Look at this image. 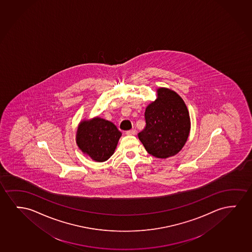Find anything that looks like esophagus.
Masks as SVG:
<instances>
[{"mask_svg": "<svg viewBox=\"0 0 252 252\" xmlns=\"http://www.w3.org/2000/svg\"><path fill=\"white\" fill-rule=\"evenodd\" d=\"M135 134V129H130V130H127L126 131V135H134Z\"/></svg>", "mask_w": 252, "mask_h": 252, "instance_id": "1", "label": "esophagus"}]
</instances>
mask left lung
<instances>
[{
    "label": "left lung",
    "mask_w": 252,
    "mask_h": 252,
    "mask_svg": "<svg viewBox=\"0 0 252 252\" xmlns=\"http://www.w3.org/2000/svg\"><path fill=\"white\" fill-rule=\"evenodd\" d=\"M146 126L138 134L151 156L166 159L181 151L191 128L186 103L170 89L159 88L157 98L145 110Z\"/></svg>",
    "instance_id": "8db88e82"
}]
</instances>
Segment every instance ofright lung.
<instances>
[{
	"instance_id": "obj_1",
	"label": "right lung",
	"mask_w": 252,
	"mask_h": 252,
	"mask_svg": "<svg viewBox=\"0 0 252 252\" xmlns=\"http://www.w3.org/2000/svg\"><path fill=\"white\" fill-rule=\"evenodd\" d=\"M121 135L122 132L113 123L96 117L79 124L76 142L82 152L93 160L103 162L113 155Z\"/></svg>"
}]
</instances>
